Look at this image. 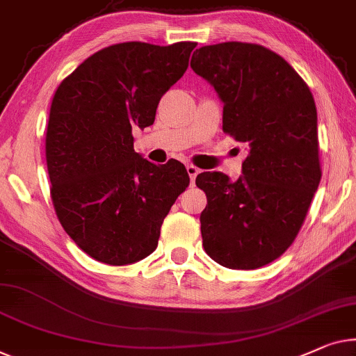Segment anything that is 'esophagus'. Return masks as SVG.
<instances>
[{
  "label": "esophagus",
  "mask_w": 356,
  "mask_h": 356,
  "mask_svg": "<svg viewBox=\"0 0 356 356\" xmlns=\"http://www.w3.org/2000/svg\"><path fill=\"white\" fill-rule=\"evenodd\" d=\"M186 172H188L189 178H191V183H194V179H195V177H197V175H199L200 170H199L197 167H194L193 163H189V165H186Z\"/></svg>",
  "instance_id": "obj_1"
}]
</instances>
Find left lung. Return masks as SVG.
<instances>
[{
	"mask_svg": "<svg viewBox=\"0 0 356 356\" xmlns=\"http://www.w3.org/2000/svg\"><path fill=\"white\" fill-rule=\"evenodd\" d=\"M191 67L223 102V131L247 147L238 181L221 172L195 178L207 195L202 245L221 266L255 270L289 249L321 179L315 99L302 76L260 44L202 46Z\"/></svg>",
	"mask_w": 356,
	"mask_h": 356,
	"instance_id": "obj_1",
	"label": "left lung"
}]
</instances>
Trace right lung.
Segmentation results:
<instances>
[{
	"mask_svg": "<svg viewBox=\"0 0 356 356\" xmlns=\"http://www.w3.org/2000/svg\"><path fill=\"white\" fill-rule=\"evenodd\" d=\"M195 43L130 41L97 51L56 90L46 163L56 215L76 245L107 265L156 250L161 226L189 184L181 162L156 165L135 152L131 130L156 120Z\"/></svg>",
	"mask_w": 356,
	"mask_h": 356,
	"instance_id": "obj_1",
	"label": "right lung"
}]
</instances>
